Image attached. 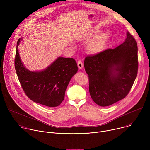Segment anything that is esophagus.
I'll list each match as a JSON object with an SVG mask.
<instances>
[{"label":"esophagus","mask_w":150,"mask_h":150,"mask_svg":"<svg viewBox=\"0 0 150 150\" xmlns=\"http://www.w3.org/2000/svg\"><path fill=\"white\" fill-rule=\"evenodd\" d=\"M77 65H78V67L79 69H82L83 68V63L81 60H78L77 62Z\"/></svg>","instance_id":"1"}]
</instances>
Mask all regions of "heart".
Segmentation results:
<instances>
[{
	"label": "heart",
	"instance_id": "heart-1",
	"mask_svg": "<svg viewBox=\"0 0 150 150\" xmlns=\"http://www.w3.org/2000/svg\"><path fill=\"white\" fill-rule=\"evenodd\" d=\"M98 32V30L95 29L88 33V36L90 38L94 37ZM108 41V35L105 33H100L97 35L90 42L87 46V50L89 53L96 54L102 52Z\"/></svg>",
	"mask_w": 150,
	"mask_h": 150
}]
</instances>
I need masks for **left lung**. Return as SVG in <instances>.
Here are the masks:
<instances>
[{
  "label": "left lung",
  "instance_id": "1",
  "mask_svg": "<svg viewBox=\"0 0 150 150\" xmlns=\"http://www.w3.org/2000/svg\"><path fill=\"white\" fill-rule=\"evenodd\" d=\"M89 91L98 105H110L125 98L136 79L138 69V46L129 32L122 44L85 58Z\"/></svg>",
  "mask_w": 150,
  "mask_h": 150
}]
</instances>
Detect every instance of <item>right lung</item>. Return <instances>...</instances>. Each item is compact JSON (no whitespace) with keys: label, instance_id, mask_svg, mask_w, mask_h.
<instances>
[{"label":"right lung","instance_id":"1","mask_svg":"<svg viewBox=\"0 0 150 150\" xmlns=\"http://www.w3.org/2000/svg\"><path fill=\"white\" fill-rule=\"evenodd\" d=\"M16 44L15 68L21 87L32 101L48 107H56L65 98V93L72 77L77 72L78 67L73 58L59 57L46 69L31 72L21 61Z\"/></svg>","mask_w":150,"mask_h":150}]
</instances>
